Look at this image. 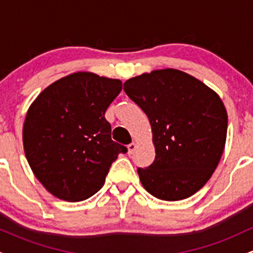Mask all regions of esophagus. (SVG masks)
Wrapping results in <instances>:
<instances>
[{
    "instance_id": "34e87169",
    "label": "esophagus",
    "mask_w": 253,
    "mask_h": 253,
    "mask_svg": "<svg viewBox=\"0 0 253 253\" xmlns=\"http://www.w3.org/2000/svg\"><path fill=\"white\" fill-rule=\"evenodd\" d=\"M127 149H128V155H132L133 152H134V150L136 149V144L135 143H130L128 146H127Z\"/></svg>"
}]
</instances>
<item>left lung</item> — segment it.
Segmentation results:
<instances>
[{
	"instance_id": "left-lung-1",
	"label": "left lung",
	"mask_w": 253,
	"mask_h": 253,
	"mask_svg": "<svg viewBox=\"0 0 253 253\" xmlns=\"http://www.w3.org/2000/svg\"><path fill=\"white\" fill-rule=\"evenodd\" d=\"M124 90L144 110L152 128L156 158L138 169L141 184L165 201L187 199L213 175L227 135V112L219 95L176 69L129 78Z\"/></svg>"
}]
</instances>
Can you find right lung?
<instances>
[{
	"mask_svg": "<svg viewBox=\"0 0 253 253\" xmlns=\"http://www.w3.org/2000/svg\"><path fill=\"white\" fill-rule=\"evenodd\" d=\"M121 89L120 80L80 71L52 83L31 104L22 129L25 155L53 196L89 199L102 188L119 153L127 152L112 140L104 118Z\"/></svg>",
	"mask_w": 253,
	"mask_h": 253,
	"instance_id": "1",
	"label": "right lung"
}]
</instances>
